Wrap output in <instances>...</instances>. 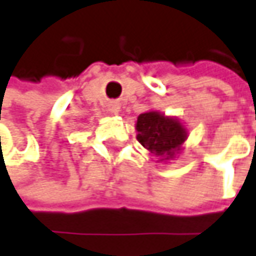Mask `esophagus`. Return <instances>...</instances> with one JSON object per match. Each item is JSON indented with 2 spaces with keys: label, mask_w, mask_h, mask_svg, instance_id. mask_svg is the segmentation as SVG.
<instances>
[{
  "label": "esophagus",
  "mask_w": 256,
  "mask_h": 256,
  "mask_svg": "<svg viewBox=\"0 0 256 256\" xmlns=\"http://www.w3.org/2000/svg\"><path fill=\"white\" fill-rule=\"evenodd\" d=\"M109 110H110V113H113V114H118V113H119V106H116V104H113V106H110V109H109Z\"/></svg>",
  "instance_id": "obj_1"
}]
</instances>
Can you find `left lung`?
Returning a JSON list of instances; mask_svg holds the SVG:
<instances>
[{"label": "left lung", "instance_id": "obj_1", "mask_svg": "<svg viewBox=\"0 0 256 256\" xmlns=\"http://www.w3.org/2000/svg\"><path fill=\"white\" fill-rule=\"evenodd\" d=\"M136 130L138 143L158 157V162L174 158L188 137L180 120L157 110L142 113L137 118Z\"/></svg>", "mask_w": 256, "mask_h": 256}]
</instances>
